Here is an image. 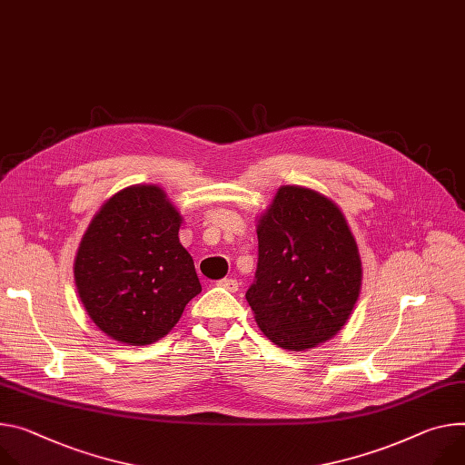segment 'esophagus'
Instances as JSON below:
<instances>
[{"label": "esophagus", "instance_id": "esophagus-1", "mask_svg": "<svg viewBox=\"0 0 465 465\" xmlns=\"http://www.w3.org/2000/svg\"><path fill=\"white\" fill-rule=\"evenodd\" d=\"M219 285H221V287H224L226 291H232V292H235V291L239 289V282H237V280H233V278H224V280H221V282H219Z\"/></svg>", "mask_w": 465, "mask_h": 465}]
</instances>
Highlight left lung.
I'll return each instance as SVG.
<instances>
[{"instance_id":"left-lung-1","label":"left lung","mask_w":465,"mask_h":465,"mask_svg":"<svg viewBox=\"0 0 465 465\" xmlns=\"http://www.w3.org/2000/svg\"><path fill=\"white\" fill-rule=\"evenodd\" d=\"M258 271L246 291L256 322L285 351L340 331L361 291V258L343 211L319 191L282 185L258 219Z\"/></svg>"}]
</instances>
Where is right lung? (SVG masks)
I'll return each instance as SVG.
<instances>
[{"instance_id":"obj_1","label":"right lung","mask_w":465,"mask_h":465,"mask_svg":"<svg viewBox=\"0 0 465 465\" xmlns=\"http://www.w3.org/2000/svg\"><path fill=\"white\" fill-rule=\"evenodd\" d=\"M183 217L159 185H130L98 209L83 233L74 278L83 308L111 340L159 341L202 291L180 242Z\"/></svg>"}]
</instances>
